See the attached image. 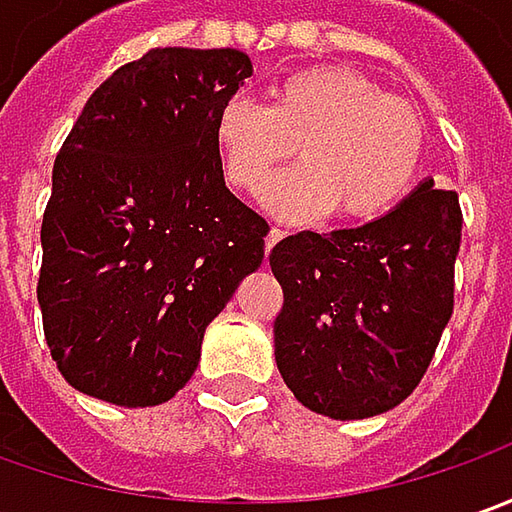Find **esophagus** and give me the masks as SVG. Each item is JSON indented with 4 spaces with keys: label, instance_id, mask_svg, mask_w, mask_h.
Here are the masks:
<instances>
[{
    "label": "esophagus",
    "instance_id": "esophagus-1",
    "mask_svg": "<svg viewBox=\"0 0 512 512\" xmlns=\"http://www.w3.org/2000/svg\"><path fill=\"white\" fill-rule=\"evenodd\" d=\"M280 240H283V229L272 226V229H269V235H266V252H272L274 243H280Z\"/></svg>",
    "mask_w": 512,
    "mask_h": 512
}]
</instances>
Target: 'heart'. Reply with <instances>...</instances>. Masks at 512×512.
I'll list each match as a JSON object with an SVG mask.
<instances>
[{
	"label": "heart",
	"mask_w": 512,
	"mask_h": 512,
	"mask_svg": "<svg viewBox=\"0 0 512 512\" xmlns=\"http://www.w3.org/2000/svg\"><path fill=\"white\" fill-rule=\"evenodd\" d=\"M223 175L255 192L294 147L300 167L277 175L263 201L277 218L343 223L394 209L422 167V124L382 87L345 67H306L274 84L269 107L232 96L215 115Z\"/></svg>",
	"instance_id": "b5f03b06"
}]
</instances>
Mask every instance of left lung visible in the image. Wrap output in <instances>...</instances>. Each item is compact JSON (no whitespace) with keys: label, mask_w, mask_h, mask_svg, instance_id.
<instances>
[{"label":"left lung","mask_w":512,"mask_h":512,"mask_svg":"<svg viewBox=\"0 0 512 512\" xmlns=\"http://www.w3.org/2000/svg\"><path fill=\"white\" fill-rule=\"evenodd\" d=\"M459 243V195L431 178L357 229L280 240L274 360L291 394L343 422L411 397L453 314Z\"/></svg>","instance_id":"obj_1"}]
</instances>
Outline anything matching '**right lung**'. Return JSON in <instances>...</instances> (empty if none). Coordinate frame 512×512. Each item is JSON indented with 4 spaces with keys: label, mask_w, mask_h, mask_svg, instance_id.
Segmentation results:
<instances>
[{
    "label": "right lung",
    "mask_w": 512,
    "mask_h": 512,
    "mask_svg": "<svg viewBox=\"0 0 512 512\" xmlns=\"http://www.w3.org/2000/svg\"><path fill=\"white\" fill-rule=\"evenodd\" d=\"M252 76L232 47H155L87 98L53 164L39 306L62 377L121 408L172 399L206 326L263 263L269 223L223 181L215 115Z\"/></svg>",
    "instance_id": "add662e5"
}]
</instances>
